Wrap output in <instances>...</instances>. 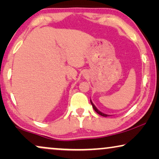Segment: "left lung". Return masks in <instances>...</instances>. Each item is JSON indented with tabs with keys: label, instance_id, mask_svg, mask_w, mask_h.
<instances>
[{
	"label": "left lung",
	"instance_id": "left-lung-1",
	"mask_svg": "<svg viewBox=\"0 0 159 159\" xmlns=\"http://www.w3.org/2000/svg\"><path fill=\"white\" fill-rule=\"evenodd\" d=\"M90 103H91V104H92V106H93V109L95 110V112L98 113V114L99 115H101V116H105V117H106V116H108V115H107V114H103V113H102V112L98 110L97 108H96V107H95V106L94 104H93V103H92V101H91V100H90Z\"/></svg>",
	"mask_w": 159,
	"mask_h": 159
}]
</instances>
